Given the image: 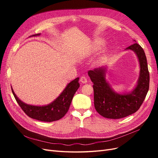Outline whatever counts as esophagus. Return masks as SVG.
<instances>
[{
	"instance_id": "obj_1",
	"label": "esophagus",
	"mask_w": 158,
	"mask_h": 158,
	"mask_svg": "<svg viewBox=\"0 0 158 158\" xmlns=\"http://www.w3.org/2000/svg\"><path fill=\"white\" fill-rule=\"evenodd\" d=\"M80 81L82 83H83V84H85V83H87V82H88V80H87V78L85 77V76H81L80 77Z\"/></svg>"
}]
</instances>
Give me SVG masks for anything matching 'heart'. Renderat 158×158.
Wrapping results in <instances>:
<instances>
[{"instance_id": "obj_1", "label": "heart", "mask_w": 158, "mask_h": 158, "mask_svg": "<svg viewBox=\"0 0 158 158\" xmlns=\"http://www.w3.org/2000/svg\"><path fill=\"white\" fill-rule=\"evenodd\" d=\"M103 45V41H99L97 42L94 45V49L95 51H98V50L100 49Z\"/></svg>"}]
</instances>
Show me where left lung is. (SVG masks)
Returning a JSON list of instances; mask_svg holds the SVG:
<instances>
[{
	"label": "left lung",
	"mask_w": 158,
	"mask_h": 158,
	"mask_svg": "<svg viewBox=\"0 0 158 158\" xmlns=\"http://www.w3.org/2000/svg\"><path fill=\"white\" fill-rule=\"evenodd\" d=\"M125 50L135 52L140 64L139 78L131 92L118 94L114 92L106 80V67L95 69L88 73L94 83L95 109L103 117L117 119L135 113L140 107L149 89L150 74L144 50L136 43Z\"/></svg>",
	"instance_id": "left-lung-1"
}]
</instances>
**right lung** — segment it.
Wrapping results in <instances>:
<instances>
[{"mask_svg":"<svg viewBox=\"0 0 158 158\" xmlns=\"http://www.w3.org/2000/svg\"><path fill=\"white\" fill-rule=\"evenodd\" d=\"M37 33L31 36H38ZM79 78L71 81L66 85L59 96L47 106H37L28 105L19 99L12 88V92L17 103L28 117L44 122H52L63 118L69 111L74 95L80 87Z\"/></svg>","mask_w":158,"mask_h":158,"instance_id":"obj_1","label":"right lung"}]
</instances>
